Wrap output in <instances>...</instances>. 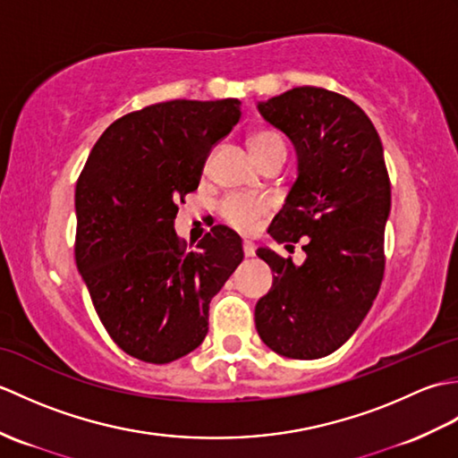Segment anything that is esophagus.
<instances>
[{
    "label": "esophagus",
    "instance_id": "obj_1",
    "mask_svg": "<svg viewBox=\"0 0 458 458\" xmlns=\"http://www.w3.org/2000/svg\"><path fill=\"white\" fill-rule=\"evenodd\" d=\"M244 256L246 258H254L256 256V246L251 242H244Z\"/></svg>",
    "mask_w": 458,
    "mask_h": 458
}]
</instances>
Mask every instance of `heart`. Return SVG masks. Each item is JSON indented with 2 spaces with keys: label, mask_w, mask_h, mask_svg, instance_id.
<instances>
[{
  "label": "heart",
  "mask_w": 458,
  "mask_h": 458,
  "mask_svg": "<svg viewBox=\"0 0 458 458\" xmlns=\"http://www.w3.org/2000/svg\"><path fill=\"white\" fill-rule=\"evenodd\" d=\"M250 149L254 153L258 163H264L266 159L281 155L285 157V141L277 131L261 130L256 131L250 138ZM271 204L266 199L258 197H228L220 204V216L222 220L242 234H251L259 228L261 220L269 212Z\"/></svg>",
  "instance_id": "heart-1"
}]
</instances>
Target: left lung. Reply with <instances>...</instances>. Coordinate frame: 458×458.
Here are the masks:
<instances>
[{
  "label": "left lung",
  "mask_w": 458,
  "mask_h": 458,
  "mask_svg": "<svg viewBox=\"0 0 458 458\" xmlns=\"http://www.w3.org/2000/svg\"><path fill=\"white\" fill-rule=\"evenodd\" d=\"M258 110L297 153V181L267 232L287 250L301 242L307 258L295 266L258 248L276 276L256 305V328L281 356L323 358L354 335L382 285L392 208L384 148L360 106L317 86L258 102Z\"/></svg>",
  "instance_id": "obj_1"
}]
</instances>
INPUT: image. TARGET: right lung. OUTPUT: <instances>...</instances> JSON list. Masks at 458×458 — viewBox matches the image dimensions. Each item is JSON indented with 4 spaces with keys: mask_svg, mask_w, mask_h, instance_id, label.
Listing matches in <instances>:
<instances>
[{
    "mask_svg": "<svg viewBox=\"0 0 458 458\" xmlns=\"http://www.w3.org/2000/svg\"><path fill=\"white\" fill-rule=\"evenodd\" d=\"M240 104L171 100L123 115L76 182V266L114 343L143 362L169 364L200 346L212 297L244 259L226 226L191 250L174 232L177 202L199 189Z\"/></svg>",
    "mask_w": 458,
    "mask_h": 458,
    "instance_id": "right-lung-1",
    "label": "right lung"
}]
</instances>
